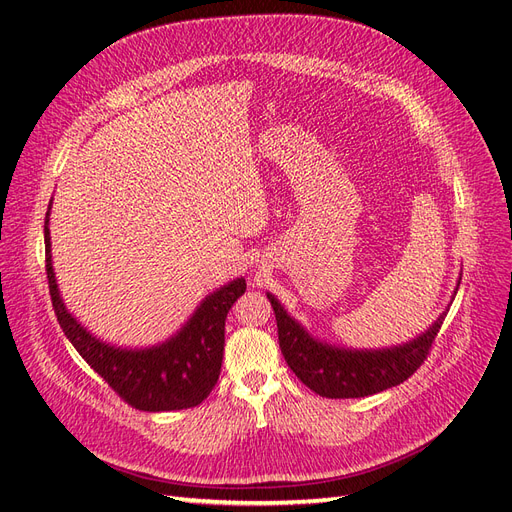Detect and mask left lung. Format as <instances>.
I'll return each instance as SVG.
<instances>
[{
    "instance_id": "obj_1",
    "label": "left lung",
    "mask_w": 512,
    "mask_h": 512,
    "mask_svg": "<svg viewBox=\"0 0 512 512\" xmlns=\"http://www.w3.org/2000/svg\"><path fill=\"white\" fill-rule=\"evenodd\" d=\"M268 300L277 316L279 346L287 365L322 398H363L404 383L424 363L448 313L445 309L422 335L409 339L406 344L357 350L326 344L313 337L285 311L277 296L268 292Z\"/></svg>"
}]
</instances>
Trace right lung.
Here are the masks:
<instances>
[{"label": "right lung", "instance_id": "1", "mask_svg": "<svg viewBox=\"0 0 512 512\" xmlns=\"http://www.w3.org/2000/svg\"><path fill=\"white\" fill-rule=\"evenodd\" d=\"M49 212L51 203L45 216L49 294L73 348L127 404L140 411H181L201 404L218 381L225 350V320L235 300L246 292V281L238 277L205 296L188 322L162 344L147 348L108 344L90 333L64 305L51 261Z\"/></svg>", "mask_w": 512, "mask_h": 512}]
</instances>
